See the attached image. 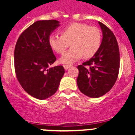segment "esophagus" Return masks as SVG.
I'll return each mask as SVG.
<instances>
[{"label":"esophagus","instance_id":"obj_1","mask_svg":"<svg viewBox=\"0 0 135 135\" xmlns=\"http://www.w3.org/2000/svg\"><path fill=\"white\" fill-rule=\"evenodd\" d=\"M70 66H71L70 65H64V68L65 70H68V68Z\"/></svg>","mask_w":135,"mask_h":135}]
</instances>
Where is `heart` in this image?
<instances>
[{
    "label": "heart",
    "instance_id": "1",
    "mask_svg": "<svg viewBox=\"0 0 135 135\" xmlns=\"http://www.w3.org/2000/svg\"><path fill=\"white\" fill-rule=\"evenodd\" d=\"M101 33L98 27L82 23H74L64 27L61 35L51 34L49 45L59 54L64 53L71 42L72 47L61 57V63L72 64L82 58L93 57L101 45Z\"/></svg>",
    "mask_w": 135,
    "mask_h": 135
}]
</instances>
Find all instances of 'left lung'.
I'll use <instances>...</instances> for the list:
<instances>
[{
  "label": "left lung",
  "mask_w": 135,
  "mask_h": 135,
  "mask_svg": "<svg viewBox=\"0 0 135 135\" xmlns=\"http://www.w3.org/2000/svg\"><path fill=\"white\" fill-rule=\"evenodd\" d=\"M103 39L97 53L78 66L79 90L93 98L103 96L115 83L120 69V51L115 36L109 27L99 21Z\"/></svg>",
  "instance_id": "8db88e82"
}]
</instances>
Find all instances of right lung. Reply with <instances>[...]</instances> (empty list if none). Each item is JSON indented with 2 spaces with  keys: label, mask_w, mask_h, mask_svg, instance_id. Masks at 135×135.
<instances>
[{
  "label": "right lung",
  "mask_w": 135,
  "mask_h": 135,
  "mask_svg": "<svg viewBox=\"0 0 135 135\" xmlns=\"http://www.w3.org/2000/svg\"><path fill=\"white\" fill-rule=\"evenodd\" d=\"M59 26L54 20L36 21L21 33L15 45L17 78L25 91L38 99L54 95L65 73L62 65L49 68L56 61L49 38Z\"/></svg>",
  "instance_id": "right-lung-1"
}]
</instances>
